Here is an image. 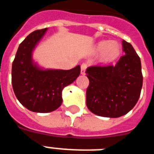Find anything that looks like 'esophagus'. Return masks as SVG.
Wrapping results in <instances>:
<instances>
[{"label":"esophagus","instance_id":"esophagus-1","mask_svg":"<svg viewBox=\"0 0 154 154\" xmlns=\"http://www.w3.org/2000/svg\"><path fill=\"white\" fill-rule=\"evenodd\" d=\"M87 65L86 64H82V66H81V73L82 75L85 74V70H86Z\"/></svg>","mask_w":154,"mask_h":154}]
</instances>
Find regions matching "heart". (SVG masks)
Returning <instances> with one entry per match:
<instances>
[{"label": "heart", "instance_id": "b5f03b06", "mask_svg": "<svg viewBox=\"0 0 154 154\" xmlns=\"http://www.w3.org/2000/svg\"><path fill=\"white\" fill-rule=\"evenodd\" d=\"M94 49L96 53H100L98 61L101 65L112 64L122 55V46L114 41H101L95 45Z\"/></svg>", "mask_w": 154, "mask_h": 154}]
</instances>
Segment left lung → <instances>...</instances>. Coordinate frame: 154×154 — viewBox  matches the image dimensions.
<instances>
[{
	"label": "left lung",
	"instance_id": "8db88e82",
	"mask_svg": "<svg viewBox=\"0 0 154 154\" xmlns=\"http://www.w3.org/2000/svg\"><path fill=\"white\" fill-rule=\"evenodd\" d=\"M125 55L115 66H92L86 70L89 85L86 105L101 117H122L135 106L143 83L141 60L134 47L122 41Z\"/></svg>",
	"mask_w": 154,
	"mask_h": 154
}]
</instances>
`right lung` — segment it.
<instances>
[{"mask_svg": "<svg viewBox=\"0 0 154 154\" xmlns=\"http://www.w3.org/2000/svg\"><path fill=\"white\" fill-rule=\"evenodd\" d=\"M48 29L31 32L18 47L12 65V85L20 104L32 112H49L60 107L62 90L81 73L77 65L69 70L40 67L32 52Z\"/></svg>", "mask_w": 154, "mask_h": 154, "instance_id": "obj_1", "label": "right lung"}]
</instances>
